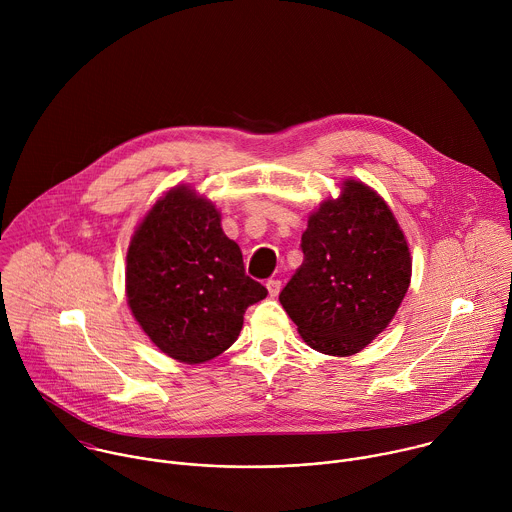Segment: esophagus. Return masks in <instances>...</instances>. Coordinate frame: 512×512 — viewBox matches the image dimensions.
<instances>
[{
	"label": "esophagus",
	"instance_id": "obj_1",
	"mask_svg": "<svg viewBox=\"0 0 512 512\" xmlns=\"http://www.w3.org/2000/svg\"><path fill=\"white\" fill-rule=\"evenodd\" d=\"M265 287H267L271 298H277V296H279V289H281V281H279V279H269V281L265 283Z\"/></svg>",
	"mask_w": 512,
	"mask_h": 512
}]
</instances>
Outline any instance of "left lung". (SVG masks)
Here are the masks:
<instances>
[{"label": "left lung", "instance_id": "8db88e82", "mask_svg": "<svg viewBox=\"0 0 512 512\" xmlns=\"http://www.w3.org/2000/svg\"><path fill=\"white\" fill-rule=\"evenodd\" d=\"M304 263L279 302L302 340L330 356L369 346L397 314L409 283L411 253L381 194L346 178L326 198L302 235Z\"/></svg>", "mask_w": 512, "mask_h": 512}]
</instances>
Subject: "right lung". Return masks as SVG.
<instances>
[{
    "mask_svg": "<svg viewBox=\"0 0 512 512\" xmlns=\"http://www.w3.org/2000/svg\"><path fill=\"white\" fill-rule=\"evenodd\" d=\"M125 296L135 322L164 354L200 364L239 338L245 310L267 289L245 275L243 253L225 235L216 204L178 184L131 235Z\"/></svg>",
    "mask_w": 512,
    "mask_h": 512,
    "instance_id": "add662e5",
    "label": "right lung"
}]
</instances>
